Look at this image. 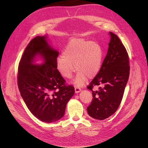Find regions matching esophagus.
I'll list each match as a JSON object with an SVG mask.
<instances>
[{"instance_id":"obj_1","label":"esophagus","mask_w":148,"mask_h":148,"mask_svg":"<svg viewBox=\"0 0 148 148\" xmlns=\"http://www.w3.org/2000/svg\"><path fill=\"white\" fill-rule=\"evenodd\" d=\"M81 88L79 87H75V93H78V92H79L81 91Z\"/></svg>"}]
</instances>
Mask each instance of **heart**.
I'll list each match as a JSON object with an SVG mask.
<instances>
[{
	"mask_svg": "<svg viewBox=\"0 0 148 148\" xmlns=\"http://www.w3.org/2000/svg\"><path fill=\"white\" fill-rule=\"evenodd\" d=\"M102 58V49L97 42L74 38L63 50L62 55L57 58L56 67L60 74L67 79L72 77L75 70L78 71L74 82L76 86H81L88 77L92 78L98 73Z\"/></svg>",
	"mask_w": 148,
	"mask_h": 148,
	"instance_id": "obj_1",
	"label": "heart"
}]
</instances>
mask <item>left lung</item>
I'll return each instance as SVG.
<instances>
[{"label":"left lung","instance_id":"left-lung-1","mask_svg":"<svg viewBox=\"0 0 148 148\" xmlns=\"http://www.w3.org/2000/svg\"><path fill=\"white\" fill-rule=\"evenodd\" d=\"M107 54L97 75L87 88L92 91V100L87 107L92 118L103 120L114 114L121 102L130 76V58L118 37L110 32ZM97 86L98 90H93Z\"/></svg>","mask_w":148,"mask_h":148}]
</instances>
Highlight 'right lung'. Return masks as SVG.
Here are the masks:
<instances>
[{
  "label": "right lung",
  "instance_id": "right-lung-1",
  "mask_svg": "<svg viewBox=\"0 0 148 148\" xmlns=\"http://www.w3.org/2000/svg\"><path fill=\"white\" fill-rule=\"evenodd\" d=\"M38 54L45 61L41 65L32 64ZM58 52L53 49L46 36H36L26 47L21 58L17 84L28 109L39 120L53 122L64 115L66 105L75 92L67 85L56 67Z\"/></svg>",
  "mask_w": 148,
  "mask_h": 148
}]
</instances>
